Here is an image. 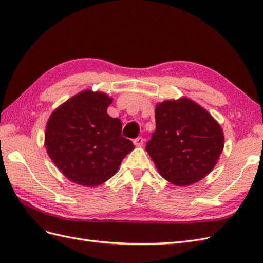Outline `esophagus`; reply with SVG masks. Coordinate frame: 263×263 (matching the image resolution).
<instances>
[{
	"instance_id": "obj_1",
	"label": "esophagus",
	"mask_w": 263,
	"mask_h": 263,
	"mask_svg": "<svg viewBox=\"0 0 263 263\" xmlns=\"http://www.w3.org/2000/svg\"><path fill=\"white\" fill-rule=\"evenodd\" d=\"M144 141H145V139L142 137H137V138L134 139V145L136 147H140V146L144 145Z\"/></svg>"
}]
</instances>
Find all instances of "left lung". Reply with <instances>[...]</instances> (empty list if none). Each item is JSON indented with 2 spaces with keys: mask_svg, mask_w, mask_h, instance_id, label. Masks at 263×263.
<instances>
[{
  "mask_svg": "<svg viewBox=\"0 0 263 263\" xmlns=\"http://www.w3.org/2000/svg\"><path fill=\"white\" fill-rule=\"evenodd\" d=\"M155 114L156 130L146 151L159 173L179 186L193 184L208 176L224 148L219 124L186 98L159 103Z\"/></svg>",
  "mask_w": 263,
  "mask_h": 263,
  "instance_id": "obj_1",
  "label": "left lung"
}]
</instances>
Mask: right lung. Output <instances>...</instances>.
Listing matches in <instances>:
<instances>
[{"label": "right lung", "instance_id": "obj_1", "mask_svg": "<svg viewBox=\"0 0 263 263\" xmlns=\"http://www.w3.org/2000/svg\"><path fill=\"white\" fill-rule=\"evenodd\" d=\"M112 101L105 93L83 91L53 110L47 123V153L63 176L77 184H102L135 148L122 136L121 119L106 112Z\"/></svg>", "mask_w": 263, "mask_h": 263}]
</instances>
